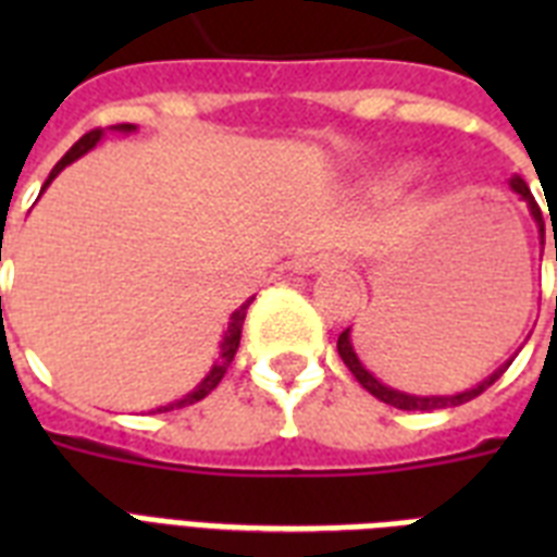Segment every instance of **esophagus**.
I'll list each match as a JSON object with an SVG mask.
<instances>
[{
  "label": "esophagus",
  "mask_w": 557,
  "mask_h": 557,
  "mask_svg": "<svg viewBox=\"0 0 557 557\" xmlns=\"http://www.w3.org/2000/svg\"><path fill=\"white\" fill-rule=\"evenodd\" d=\"M332 257H326V253H312V257H304V260L297 262V271L300 274H318V271H323L326 265H332Z\"/></svg>",
  "instance_id": "esophagus-1"
}]
</instances>
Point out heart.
Listing matches in <instances>:
<instances>
[{"mask_svg": "<svg viewBox=\"0 0 557 557\" xmlns=\"http://www.w3.org/2000/svg\"><path fill=\"white\" fill-rule=\"evenodd\" d=\"M419 164L413 161H398L393 168H387L381 173L375 182H372V190L379 193V196H398V193H405L407 187L413 185L416 178H419Z\"/></svg>", "mask_w": 557, "mask_h": 557, "instance_id": "b5f03b06", "label": "heart"}]
</instances>
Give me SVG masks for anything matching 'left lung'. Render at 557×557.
Segmentation results:
<instances>
[{
  "label": "left lung",
  "mask_w": 557,
  "mask_h": 557,
  "mask_svg": "<svg viewBox=\"0 0 557 557\" xmlns=\"http://www.w3.org/2000/svg\"><path fill=\"white\" fill-rule=\"evenodd\" d=\"M509 187L515 193H518L520 199L527 201L529 205V213H532V219H535L537 225V234H541V245H544V213H541V208H537L535 196H532V190L527 187V182L520 176H511L509 178ZM555 262H557V243H555ZM555 309H557V297H555ZM349 332L352 330H344L341 332L338 338V356L344 358V364L349 367V372L356 375L358 384L367 389V393H372L375 398H381L384 405L389 407H398V410H442V407H457V405H466V401H471V398H476L483 389H488L494 384V381L500 379L503 372H506V367L515 361V358H509L506 364L497 367V370L488 375V379H483L476 387L471 389H462V393H454V396H413V393H401V389H393L387 387V384H381L375 375H372L370 370H367L364 364H361V358H358L356 347H352V338H349ZM518 356V352H515Z\"/></svg>",
  "instance_id": "1"
}]
</instances>
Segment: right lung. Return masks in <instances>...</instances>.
Wrapping results in <instances>:
<instances>
[{
    "label": "right lung",
    "instance_id": "right-lung-1",
    "mask_svg": "<svg viewBox=\"0 0 557 557\" xmlns=\"http://www.w3.org/2000/svg\"><path fill=\"white\" fill-rule=\"evenodd\" d=\"M109 129H112V133L129 135V133H135L138 126H135V124H117V126H109ZM100 138H103V129H91V133L83 135L81 141L74 144L72 150L65 152L63 159H60L54 164V170L48 173L42 190H46V187L51 185V182H54V178L60 176V173H63V170L69 168V164H74V161L81 159V156H86V152H89V150H95V147H98V144H100ZM251 300H253V297H251ZM251 300H245V304L239 306V309H236L234 314H231V321H227L225 335H222V344H219V358H216V361H213V367H210L208 375H205V379H201L199 384H196V387H193L190 393H187V396L176 398V401H170V405H164V407H156L159 413H168V410H173V407L196 405V401H201V398L208 396L210 389L216 387L219 381H222L225 370H227V367H231V361H234L236 349H239V338H243V321H245V312H248V306H251ZM156 410H152V413H156Z\"/></svg>",
    "mask_w": 557,
    "mask_h": 557
}]
</instances>
